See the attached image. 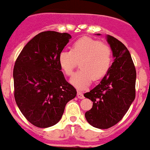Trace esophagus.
<instances>
[{
  "label": "esophagus",
  "mask_w": 150,
  "mask_h": 150,
  "mask_svg": "<svg viewBox=\"0 0 150 150\" xmlns=\"http://www.w3.org/2000/svg\"><path fill=\"white\" fill-rule=\"evenodd\" d=\"M77 98H81V99H82V98H84V94L81 93V92H80V91H77Z\"/></svg>",
  "instance_id": "34e87169"
}]
</instances>
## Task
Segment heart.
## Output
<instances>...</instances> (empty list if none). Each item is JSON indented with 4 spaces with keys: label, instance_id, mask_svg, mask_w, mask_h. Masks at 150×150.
Returning <instances> with one entry per match:
<instances>
[{
    "label": "heart",
    "instance_id": "1",
    "mask_svg": "<svg viewBox=\"0 0 150 150\" xmlns=\"http://www.w3.org/2000/svg\"><path fill=\"white\" fill-rule=\"evenodd\" d=\"M111 47L89 37L78 39L73 43L70 52L62 51L58 56L60 69L67 76L73 74L79 62L81 69L70 79V83L77 90H85L92 80L103 78L111 67Z\"/></svg>",
    "mask_w": 150,
    "mask_h": 150
}]
</instances>
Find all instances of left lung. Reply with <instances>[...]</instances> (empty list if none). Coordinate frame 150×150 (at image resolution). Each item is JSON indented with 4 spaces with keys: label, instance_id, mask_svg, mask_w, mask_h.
<instances>
[{
    "label": "left lung",
    "instance_id": "1",
    "mask_svg": "<svg viewBox=\"0 0 150 150\" xmlns=\"http://www.w3.org/2000/svg\"><path fill=\"white\" fill-rule=\"evenodd\" d=\"M107 40L114 62L100 83L84 94L93 102L92 108L85 114L86 119L90 125L101 129L119 123L136 96L137 73L128 48L113 36L107 35Z\"/></svg>",
    "mask_w": 150,
    "mask_h": 150
}]
</instances>
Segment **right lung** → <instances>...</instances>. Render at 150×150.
<instances>
[{"label":"right lung","instance_id":"add662e5","mask_svg":"<svg viewBox=\"0 0 150 150\" xmlns=\"http://www.w3.org/2000/svg\"><path fill=\"white\" fill-rule=\"evenodd\" d=\"M70 39L68 33H39L26 43L16 60V103L26 120L38 128L57 124L67 103L77 95L58 63L59 54Z\"/></svg>","mask_w":150,"mask_h":150}]
</instances>
